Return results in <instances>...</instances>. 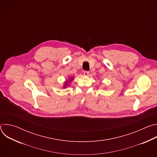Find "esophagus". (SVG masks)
Listing matches in <instances>:
<instances>
[{
    "label": "esophagus",
    "mask_w": 157,
    "mask_h": 157,
    "mask_svg": "<svg viewBox=\"0 0 157 157\" xmlns=\"http://www.w3.org/2000/svg\"><path fill=\"white\" fill-rule=\"evenodd\" d=\"M84 76H88V75H89V71H84Z\"/></svg>",
    "instance_id": "esophagus-1"
}]
</instances>
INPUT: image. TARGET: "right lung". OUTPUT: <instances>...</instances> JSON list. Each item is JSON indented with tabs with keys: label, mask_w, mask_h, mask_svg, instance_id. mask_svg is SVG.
Returning <instances> with one entry per match:
<instances>
[{
	"label": "right lung",
	"mask_w": 157,
	"mask_h": 157,
	"mask_svg": "<svg viewBox=\"0 0 157 157\" xmlns=\"http://www.w3.org/2000/svg\"><path fill=\"white\" fill-rule=\"evenodd\" d=\"M71 79H72V78H71Z\"/></svg>",
	"instance_id": "add662e5"
}]
</instances>
